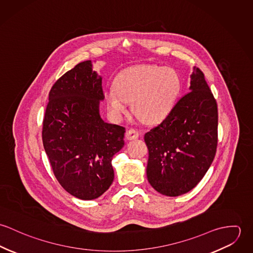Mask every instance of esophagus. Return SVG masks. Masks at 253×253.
<instances>
[{
	"instance_id": "1",
	"label": "esophagus",
	"mask_w": 253,
	"mask_h": 253,
	"mask_svg": "<svg viewBox=\"0 0 253 253\" xmlns=\"http://www.w3.org/2000/svg\"><path fill=\"white\" fill-rule=\"evenodd\" d=\"M139 137V131L134 128H130L126 131V138L128 140H134Z\"/></svg>"
}]
</instances>
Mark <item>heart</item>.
Instances as JSON below:
<instances>
[{"mask_svg": "<svg viewBox=\"0 0 253 253\" xmlns=\"http://www.w3.org/2000/svg\"><path fill=\"white\" fill-rule=\"evenodd\" d=\"M180 91V77L173 69L143 65L121 73L115 88L105 91V99L115 119H121L131 102L135 115L146 123H156L170 113Z\"/></svg>", "mask_w": 253, "mask_h": 253, "instance_id": "1", "label": "heart"}]
</instances>
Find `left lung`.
Wrapping results in <instances>:
<instances>
[{"instance_id":"8db88e82","label":"left lung","mask_w":253,"mask_h":253,"mask_svg":"<svg viewBox=\"0 0 253 253\" xmlns=\"http://www.w3.org/2000/svg\"><path fill=\"white\" fill-rule=\"evenodd\" d=\"M190 91L144 135L147 178L159 193L177 197L203 179L215 157L217 104L205 75L194 67Z\"/></svg>"}]
</instances>
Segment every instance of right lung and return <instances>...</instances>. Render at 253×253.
<instances>
[{
	"label": "right lung",
	"mask_w": 253,
	"mask_h": 253,
	"mask_svg": "<svg viewBox=\"0 0 253 253\" xmlns=\"http://www.w3.org/2000/svg\"><path fill=\"white\" fill-rule=\"evenodd\" d=\"M102 78L90 60L60 77L48 94L42 144L59 184L74 197L94 200L114 180L113 156L125 145L126 128L103 121Z\"/></svg>",
	"instance_id": "1"
}]
</instances>
